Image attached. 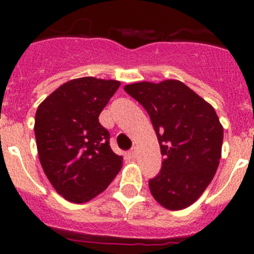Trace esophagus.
<instances>
[{"instance_id": "esophagus-1", "label": "esophagus", "mask_w": 254, "mask_h": 254, "mask_svg": "<svg viewBox=\"0 0 254 254\" xmlns=\"http://www.w3.org/2000/svg\"><path fill=\"white\" fill-rule=\"evenodd\" d=\"M128 154L132 159L136 158V156H137V150H136V147H132V149L128 151Z\"/></svg>"}]
</instances>
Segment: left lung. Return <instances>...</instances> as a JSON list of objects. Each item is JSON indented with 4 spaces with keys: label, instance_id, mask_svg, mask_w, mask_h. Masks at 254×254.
<instances>
[{
    "label": "left lung",
    "instance_id": "left-lung-1",
    "mask_svg": "<svg viewBox=\"0 0 254 254\" xmlns=\"http://www.w3.org/2000/svg\"><path fill=\"white\" fill-rule=\"evenodd\" d=\"M125 90L149 113L164 156L150 192L168 210L188 207L219 167L224 129L216 112L178 80L136 82Z\"/></svg>",
    "mask_w": 254,
    "mask_h": 254
}]
</instances>
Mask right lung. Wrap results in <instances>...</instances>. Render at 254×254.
Here are the masks:
<instances>
[{"mask_svg":"<svg viewBox=\"0 0 254 254\" xmlns=\"http://www.w3.org/2000/svg\"><path fill=\"white\" fill-rule=\"evenodd\" d=\"M121 82L81 77L61 85L38 107L35 140L47 178L62 197L84 203L111 185L123 158L109 145L99 114Z\"/></svg>","mask_w":254,"mask_h":254,"instance_id":"obj_1","label":"right lung"}]
</instances>
